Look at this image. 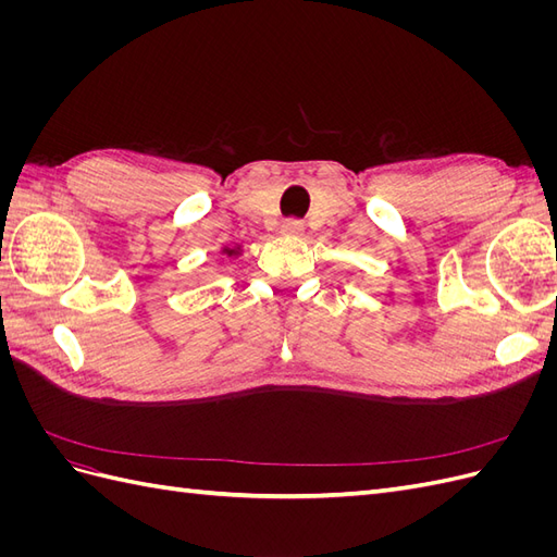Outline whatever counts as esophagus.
I'll return each mask as SVG.
<instances>
[{"mask_svg":"<svg viewBox=\"0 0 557 557\" xmlns=\"http://www.w3.org/2000/svg\"><path fill=\"white\" fill-rule=\"evenodd\" d=\"M281 232L288 234V237H299V234L305 232V223L297 221V218H290V221H285V223L281 225Z\"/></svg>","mask_w":557,"mask_h":557,"instance_id":"esophagus-1","label":"esophagus"}]
</instances>
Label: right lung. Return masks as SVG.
Segmentation results:
<instances>
[{
    "label": "right lung",
    "instance_id": "obj_1",
    "mask_svg": "<svg viewBox=\"0 0 557 557\" xmlns=\"http://www.w3.org/2000/svg\"><path fill=\"white\" fill-rule=\"evenodd\" d=\"M225 252H227V256H234V250H232V248H225Z\"/></svg>",
    "mask_w": 557,
    "mask_h": 557
}]
</instances>
